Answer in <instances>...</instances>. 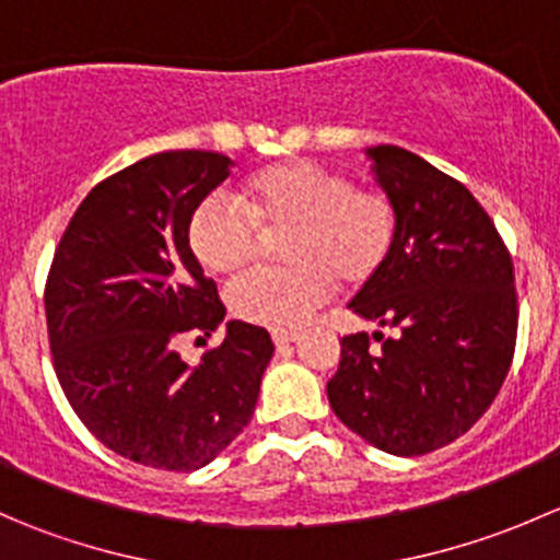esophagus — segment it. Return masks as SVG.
Wrapping results in <instances>:
<instances>
[{"label": "esophagus", "instance_id": "obj_1", "mask_svg": "<svg viewBox=\"0 0 560 560\" xmlns=\"http://www.w3.org/2000/svg\"><path fill=\"white\" fill-rule=\"evenodd\" d=\"M270 336H273L276 347H284V343L298 341V338H301V332H298V330H273Z\"/></svg>", "mask_w": 560, "mask_h": 560}]
</instances>
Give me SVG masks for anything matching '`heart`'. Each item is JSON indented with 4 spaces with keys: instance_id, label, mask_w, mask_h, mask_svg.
Here are the masks:
<instances>
[{
    "instance_id": "1",
    "label": "heart",
    "mask_w": 560,
    "mask_h": 560,
    "mask_svg": "<svg viewBox=\"0 0 560 560\" xmlns=\"http://www.w3.org/2000/svg\"><path fill=\"white\" fill-rule=\"evenodd\" d=\"M238 206L208 197L191 211L186 241L213 276H238L257 262L262 238H279L290 268L259 270L230 290V308L254 325L298 327L332 295L336 282L360 290L376 279L398 238V208L376 186L347 173L292 160L252 173Z\"/></svg>"
}]
</instances>
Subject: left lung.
<instances>
[{
	"instance_id": "left-lung-1",
	"label": "left lung",
	"mask_w": 560,
	"mask_h": 560,
	"mask_svg": "<svg viewBox=\"0 0 560 560\" xmlns=\"http://www.w3.org/2000/svg\"><path fill=\"white\" fill-rule=\"evenodd\" d=\"M398 208L385 268L349 308L393 330L341 338L327 382L332 411L389 455L447 447L499 395L517 341L510 248L477 197L453 175L398 145L369 149Z\"/></svg>"
}]
</instances>
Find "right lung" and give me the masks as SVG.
Returning <instances> with one entry per match:
<instances>
[{
    "label": "right lung",
    "instance_id": "add662e5",
    "mask_svg": "<svg viewBox=\"0 0 560 560\" xmlns=\"http://www.w3.org/2000/svg\"><path fill=\"white\" fill-rule=\"evenodd\" d=\"M230 165L217 151H162L113 173L72 213L50 262L45 319L59 385L83 425L140 466L211 463L252 420L273 358L268 330L238 319L200 365L175 352L224 319L186 228Z\"/></svg>",
    "mask_w": 560,
    "mask_h": 560
}]
</instances>
